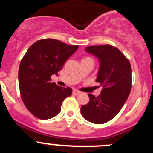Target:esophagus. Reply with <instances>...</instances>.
<instances>
[{
  "label": "esophagus",
  "instance_id": "obj_1",
  "mask_svg": "<svg viewBox=\"0 0 153 153\" xmlns=\"http://www.w3.org/2000/svg\"><path fill=\"white\" fill-rule=\"evenodd\" d=\"M79 93H80V92H79V90H76V89H74V90H73V94H74V95L77 96V95H79Z\"/></svg>",
  "mask_w": 153,
  "mask_h": 153
}]
</instances>
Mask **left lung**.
<instances>
[{"instance_id":"left-lung-1","label":"left lung","mask_w":153,"mask_h":153,"mask_svg":"<svg viewBox=\"0 0 153 153\" xmlns=\"http://www.w3.org/2000/svg\"><path fill=\"white\" fill-rule=\"evenodd\" d=\"M85 51L98 58L96 81L103 88L98 97L89 93L90 101L82 106L81 114L90 123H105L118 114L130 93L131 65L118 48L109 44L86 47Z\"/></svg>"}]
</instances>
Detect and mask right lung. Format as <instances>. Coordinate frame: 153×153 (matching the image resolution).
<instances>
[{"instance_id": "obj_1", "label": "right lung", "mask_w": 153, "mask_h": 153, "mask_svg": "<svg viewBox=\"0 0 153 153\" xmlns=\"http://www.w3.org/2000/svg\"><path fill=\"white\" fill-rule=\"evenodd\" d=\"M78 47L44 39L33 43L22 58L18 71L20 93L26 108L35 117L48 120L56 117L63 100L72 94L70 87L51 83V77L57 75Z\"/></svg>"}]
</instances>
